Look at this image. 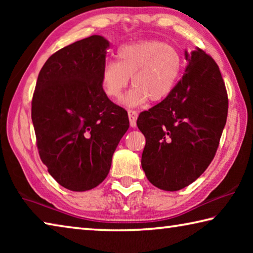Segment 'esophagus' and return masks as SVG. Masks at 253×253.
Here are the masks:
<instances>
[{"instance_id": "34e87169", "label": "esophagus", "mask_w": 253, "mask_h": 253, "mask_svg": "<svg viewBox=\"0 0 253 253\" xmlns=\"http://www.w3.org/2000/svg\"><path fill=\"white\" fill-rule=\"evenodd\" d=\"M128 117H129V123L131 127H136V121L138 117V113L136 110H128Z\"/></svg>"}]
</instances>
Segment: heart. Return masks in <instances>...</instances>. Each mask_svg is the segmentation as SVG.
I'll return each mask as SVG.
<instances>
[{"instance_id": "b5f03b06", "label": "heart", "mask_w": 253, "mask_h": 253, "mask_svg": "<svg viewBox=\"0 0 253 253\" xmlns=\"http://www.w3.org/2000/svg\"><path fill=\"white\" fill-rule=\"evenodd\" d=\"M117 62H106L101 69L100 83L105 95L117 98L131 83L134 87L123 102L138 106L148 99L162 101L174 90L183 67L181 52L172 44L160 40L138 41L122 45L117 50Z\"/></svg>"}]
</instances>
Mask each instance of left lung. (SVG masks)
<instances>
[{
  "mask_svg": "<svg viewBox=\"0 0 253 253\" xmlns=\"http://www.w3.org/2000/svg\"><path fill=\"white\" fill-rule=\"evenodd\" d=\"M172 93L143 111L137 126L145 144L142 168L154 186L178 191L211 164L228 117V92L219 66L195 48Z\"/></svg>",
  "mask_w": 253,
  "mask_h": 253,
  "instance_id": "8db88e82",
  "label": "left lung"
}]
</instances>
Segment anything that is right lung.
Segmentation results:
<instances>
[{
	"label": "right lung",
	"instance_id": "add662e5",
	"mask_svg": "<svg viewBox=\"0 0 253 253\" xmlns=\"http://www.w3.org/2000/svg\"><path fill=\"white\" fill-rule=\"evenodd\" d=\"M108 48L100 36L77 41L51 55L38 76L31 104L37 147L51 176L70 191L104 181L129 127L127 111L101 88Z\"/></svg>",
	"mask_w": 253,
	"mask_h": 253
}]
</instances>
